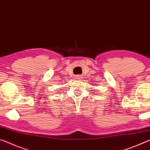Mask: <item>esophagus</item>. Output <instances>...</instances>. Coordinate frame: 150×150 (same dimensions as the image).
<instances>
[{
	"label": "esophagus",
	"mask_w": 150,
	"mask_h": 150,
	"mask_svg": "<svg viewBox=\"0 0 150 150\" xmlns=\"http://www.w3.org/2000/svg\"><path fill=\"white\" fill-rule=\"evenodd\" d=\"M76 79H81V78H82V76H79V75H77V76H76Z\"/></svg>",
	"instance_id": "34e87169"
}]
</instances>
